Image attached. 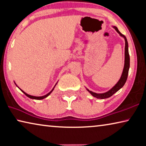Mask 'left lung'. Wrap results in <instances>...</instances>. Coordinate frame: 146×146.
<instances>
[{"instance_id": "left-lung-1", "label": "left lung", "mask_w": 146, "mask_h": 146, "mask_svg": "<svg viewBox=\"0 0 146 146\" xmlns=\"http://www.w3.org/2000/svg\"><path fill=\"white\" fill-rule=\"evenodd\" d=\"M116 30V31L119 33V35L122 37L125 40V48H124V68L123 71H122L121 77L120 78L118 82L116 83V85L114 86H113L110 90H108V92L104 93L102 94H98L96 92H93L90 90H89L88 89L86 88L88 92L90 93V94L92 96L95 97V98L98 99H106L108 98L111 96H113L115 93H116L117 91L119 90L122 86L124 85L125 83L127 80V76H128V72L129 69V62H130V59H129V52H128V43H127V41L126 36L122 34H121V32L119 31L117 29L116 26H112Z\"/></svg>"}]
</instances>
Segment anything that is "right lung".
Returning a JSON list of instances; mask_svg holds the SVG:
<instances>
[{
    "instance_id": "add662e5",
    "label": "right lung",
    "mask_w": 146,
    "mask_h": 146,
    "mask_svg": "<svg viewBox=\"0 0 146 146\" xmlns=\"http://www.w3.org/2000/svg\"><path fill=\"white\" fill-rule=\"evenodd\" d=\"M14 83H15V85H16V86H18L17 85V84L16 83H15V81H14ZM57 83H58V82L57 83H56V85H55V86H54V88H52V90H51L50 92H48L47 94H46V95H45V96H40V97H37V96H31V95H29V94H27V93H25V92H24V91H23L22 90V89H20V88H19V89H20V90H21L22 92L23 93H24V94H25V96H27L28 97V98H31V99H36V100H41V99H44V98H47V97H48V96H49L50 95V94H51V92H52L54 90V87H55V86H56V85H57ZM18 87H19V86H18Z\"/></svg>"
}]
</instances>
